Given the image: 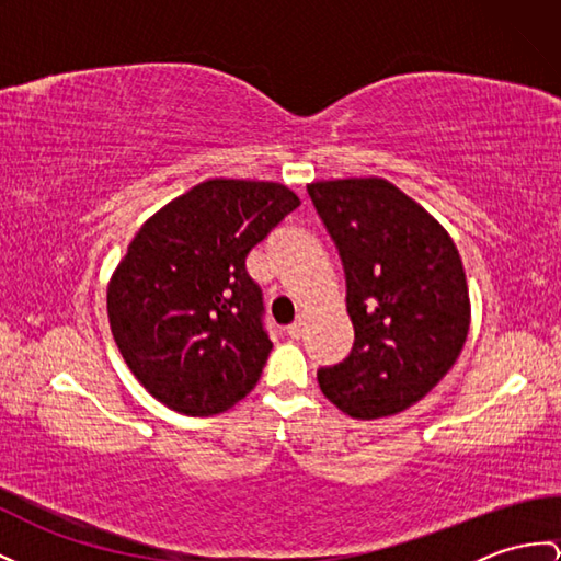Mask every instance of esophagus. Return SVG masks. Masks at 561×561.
Returning <instances> with one entry per match:
<instances>
[{"mask_svg":"<svg viewBox=\"0 0 561 561\" xmlns=\"http://www.w3.org/2000/svg\"><path fill=\"white\" fill-rule=\"evenodd\" d=\"M285 331H288V335H290L293 340H297L299 335H302V323L295 321V323H290L288 328H285Z\"/></svg>","mask_w":561,"mask_h":561,"instance_id":"34e87169","label":"esophagus"}]
</instances>
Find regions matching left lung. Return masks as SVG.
<instances>
[{
    "label": "left lung",
    "mask_w": 561,
    "mask_h": 561,
    "mask_svg": "<svg viewBox=\"0 0 561 561\" xmlns=\"http://www.w3.org/2000/svg\"><path fill=\"white\" fill-rule=\"evenodd\" d=\"M309 197L343 259L354 347L319 368L340 412L400 414L440 383L471 325L467 273L455 240L386 178L309 183Z\"/></svg>",
    "instance_id": "1"
}]
</instances>
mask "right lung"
Returning <instances> with one entry per match:
<instances>
[{
	"label": "right lung",
	"mask_w": 561,
	"mask_h": 561,
	"mask_svg": "<svg viewBox=\"0 0 561 561\" xmlns=\"http://www.w3.org/2000/svg\"><path fill=\"white\" fill-rule=\"evenodd\" d=\"M297 207L280 183L209 178L140 226L108 278L106 313L154 400L214 416L252 392L273 343L244 259Z\"/></svg>",
	"instance_id": "add662e5"
}]
</instances>
